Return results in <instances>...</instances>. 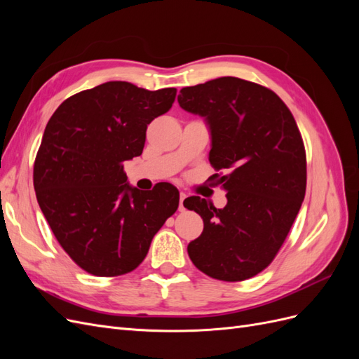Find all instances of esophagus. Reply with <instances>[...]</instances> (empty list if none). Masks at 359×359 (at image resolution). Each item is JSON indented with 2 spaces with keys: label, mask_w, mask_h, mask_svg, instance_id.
Wrapping results in <instances>:
<instances>
[{
  "label": "esophagus",
  "mask_w": 359,
  "mask_h": 359,
  "mask_svg": "<svg viewBox=\"0 0 359 359\" xmlns=\"http://www.w3.org/2000/svg\"><path fill=\"white\" fill-rule=\"evenodd\" d=\"M186 198H187V194L184 193V191H181V193H180V211L186 210V208H184V201H186Z\"/></svg>",
  "instance_id": "esophagus-1"
}]
</instances>
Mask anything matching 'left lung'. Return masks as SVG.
Segmentation results:
<instances>
[{
  "instance_id": "left-lung-1",
  "label": "left lung",
  "mask_w": 359,
  "mask_h": 359,
  "mask_svg": "<svg viewBox=\"0 0 359 359\" xmlns=\"http://www.w3.org/2000/svg\"><path fill=\"white\" fill-rule=\"evenodd\" d=\"M178 103L205 119L211 135L210 163L227 191L224 208L193 196L184 206L203 220L187 247L206 276L241 281L276 257L306 196V151L287 106L262 85L233 76L186 86Z\"/></svg>"
}]
</instances>
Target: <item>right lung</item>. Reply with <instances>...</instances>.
Wrapping results in <instances>:
<instances>
[{"label": "right lung", "instance_id": "add662e5", "mask_svg": "<svg viewBox=\"0 0 359 359\" xmlns=\"http://www.w3.org/2000/svg\"><path fill=\"white\" fill-rule=\"evenodd\" d=\"M175 95V88L111 81L69 97L50 116L34 163L37 202L64 252L86 273L115 277L137 268L177 211V187L160 182L140 191L123 165L142 154L148 124Z\"/></svg>", "mask_w": 359, "mask_h": 359}]
</instances>
